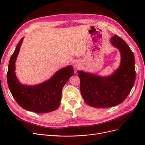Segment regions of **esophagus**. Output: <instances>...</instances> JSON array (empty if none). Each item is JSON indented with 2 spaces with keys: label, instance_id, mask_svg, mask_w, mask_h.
<instances>
[{
  "label": "esophagus",
  "instance_id": "esophagus-1",
  "mask_svg": "<svg viewBox=\"0 0 145 145\" xmlns=\"http://www.w3.org/2000/svg\"><path fill=\"white\" fill-rule=\"evenodd\" d=\"M74 67H76V68H78L79 67V63H75L74 64Z\"/></svg>",
  "mask_w": 145,
  "mask_h": 145
}]
</instances>
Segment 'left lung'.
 <instances>
[{"label":"left lung","mask_w":145,"mask_h":145,"mask_svg":"<svg viewBox=\"0 0 145 145\" xmlns=\"http://www.w3.org/2000/svg\"><path fill=\"white\" fill-rule=\"evenodd\" d=\"M111 43L121 54L119 67L107 77L78 71L80 92L85 102L95 108H105L122 103L132 89L136 78L134 55L127 43L115 35Z\"/></svg>","instance_id":"1"}]
</instances>
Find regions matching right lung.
I'll return each mask as SVG.
<instances>
[{
    "label": "right lung",
    "instance_id": "right-lung-1",
    "mask_svg": "<svg viewBox=\"0 0 145 145\" xmlns=\"http://www.w3.org/2000/svg\"><path fill=\"white\" fill-rule=\"evenodd\" d=\"M24 38H22L12 55L7 73V84L16 102L22 108L38 113L56 110L60 104L62 91L73 75L72 66L58 71L49 80L35 86L22 85L15 74V62Z\"/></svg>",
    "mask_w": 145,
    "mask_h": 145
}]
</instances>
